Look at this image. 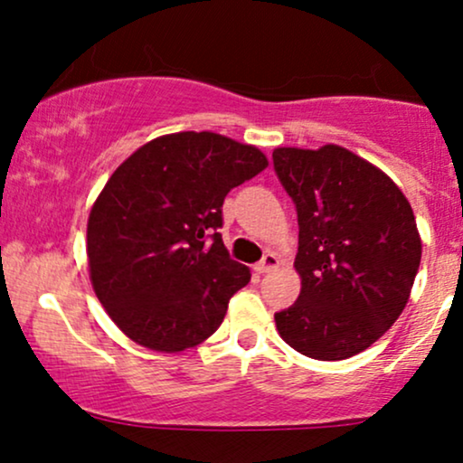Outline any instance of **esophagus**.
<instances>
[{
	"instance_id": "34e87169",
	"label": "esophagus",
	"mask_w": 463,
	"mask_h": 463,
	"mask_svg": "<svg viewBox=\"0 0 463 463\" xmlns=\"http://www.w3.org/2000/svg\"><path fill=\"white\" fill-rule=\"evenodd\" d=\"M276 268H279V257H276V254H272V252L265 254V257L261 259V261H259L257 265H254V269H257L259 274L272 272V269H276Z\"/></svg>"
}]
</instances>
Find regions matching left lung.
Wrapping results in <instances>:
<instances>
[{
  "label": "left lung",
  "mask_w": 463,
  "mask_h": 463,
  "mask_svg": "<svg viewBox=\"0 0 463 463\" xmlns=\"http://www.w3.org/2000/svg\"><path fill=\"white\" fill-rule=\"evenodd\" d=\"M274 172L296 204L298 300L274 313L291 348L311 359L361 353L405 309L422 243L411 204L346 147H279Z\"/></svg>",
  "instance_id": "8db88e82"
}]
</instances>
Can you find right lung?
Returning a JSON list of instances; mask_svg holds the SVG:
<instances>
[{"label":"right lung","mask_w":463,"mask_h":463,"mask_svg":"<svg viewBox=\"0 0 463 463\" xmlns=\"http://www.w3.org/2000/svg\"><path fill=\"white\" fill-rule=\"evenodd\" d=\"M265 167L257 147L178 132L115 169L89 215L87 254L95 296L132 342L178 353L220 328L250 280L217 232L222 204Z\"/></svg>","instance_id":"obj_1"}]
</instances>
